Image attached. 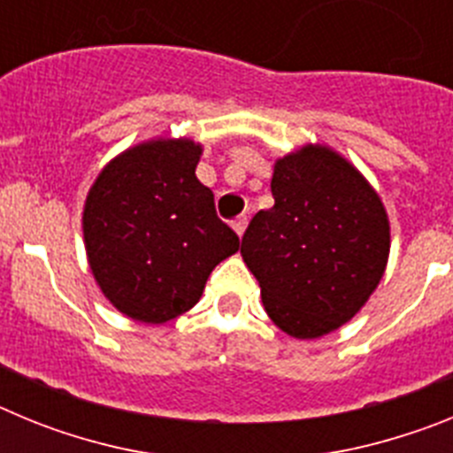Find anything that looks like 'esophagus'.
Returning a JSON list of instances; mask_svg holds the SVG:
<instances>
[{"label":"esophagus","instance_id":"obj_1","mask_svg":"<svg viewBox=\"0 0 453 453\" xmlns=\"http://www.w3.org/2000/svg\"><path fill=\"white\" fill-rule=\"evenodd\" d=\"M231 224H234L235 234L242 238V234H245V229H247V224H250V218H247V215H238V218H235Z\"/></svg>","mask_w":453,"mask_h":453}]
</instances>
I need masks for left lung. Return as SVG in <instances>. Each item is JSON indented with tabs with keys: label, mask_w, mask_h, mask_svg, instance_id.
<instances>
[{
	"label": "left lung",
	"mask_w": 453,
	"mask_h": 453,
	"mask_svg": "<svg viewBox=\"0 0 453 453\" xmlns=\"http://www.w3.org/2000/svg\"><path fill=\"white\" fill-rule=\"evenodd\" d=\"M270 211L242 235V261L261 286L265 313L297 340L340 329L370 299L390 256L379 192L345 156L303 145L276 158Z\"/></svg>",
	"instance_id": "1"
}]
</instances>
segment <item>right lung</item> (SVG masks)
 Returning a JSON list of instances; mask_svg holds the SVG:
<instances>
[{"label": "right lung", "mask_w": 453, "mask_h": 453, "mask_svg": "<svg viewBox=\"0 0 453 453\" xmlns=\"http://www.w3.org/2000/svg\"><path fill=\"white\" fill-rule=\"evenodd\" d=\"M202 151L190 138H151L115 156L88 190V265L104 297L135 322L190 311L215 265L240 247L195 174Z\"/></svg>", "instance_id": "1"}]
</instances>
